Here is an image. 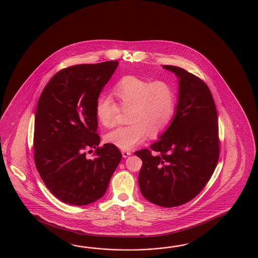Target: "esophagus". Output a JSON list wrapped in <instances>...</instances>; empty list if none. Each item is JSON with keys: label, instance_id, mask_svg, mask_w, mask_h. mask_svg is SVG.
I'll return each mask as SVG.
<instances>
[{"label": "esophagus", "instance_id": "1", "mask_svg": "<svg viewBox=\"0 0 258 258\" xmlns=\"http://www.w3.org/2000/svg\"><path fill=\"white\" fill-rule=\"evenodd\" d=\"M121 153H122V156H123V158H127L128 156H131L132 155V152L131 151H127V150H122L121 151Z\"/></svg>", "mask_w": 258, "mask_h": 258}]
</instances>
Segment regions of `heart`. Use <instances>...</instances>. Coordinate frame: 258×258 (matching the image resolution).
Instances as JSON below:
<instances>
[{
	"mask_svg": "<svg viewBox=\"0 0 258 258\" xmlns=\"http://www.w3.org/2000/svg\"><path fill=\"white\" fill-rule=\"evenodd\" d=\"M119 106L126 112L127 125L106 134L105 141L122 150H131L150 137H157L171 123L176 98L173 86L163 81L151 82L139 77L124 76L111 90ZM118 105L108 96L96 102V115L100 124L110 127L120 111Z\"/></svg>",
	"mask_w": 258,
	"mask_h": 258,
	"instance_id": "heart-1",
	"label": "heart"
}]
</instances>
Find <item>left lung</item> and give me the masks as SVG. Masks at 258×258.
Instances as JSON below:
<instances>
[{
  "instance_id": "obj_1",
  "label": "left lung",
  "mask_w": 258,
  "mask_h": 258,
  "mask_svg": "<svg viewBox=\"0 0 258 258\" xmlns=\"http://www.w3.org/2000/svg\"><path fill=\"white\" fill-rule=\"evenodd\" d=\"M178 80L177 103L166 131L150 147L135 155L143 160L140 190L163 208L184 205L199 195L219 159L218 115L207 84L174 66H162Z\"/></svg>"
}]
</instances>
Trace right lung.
I'll list each match as a JSON object with an SVG mask.
<instances>
[{
	"label": "right lung",
	"mask_w": 258,
	"mask_h": 258,
	"mask_svg": "<svg viewBox=\"0 0 258 258\" xmlns=\"http://www.w3.org/2000/svg\"><path fill=\"white\" fill-rule=\"evenodd\" d=\"M117 61L77 64L60 70L45 86L35 116L36 169L62 202L86 206L104 195L122 159L117 147H98L96 102ZM96 149L93 159L85 150Z\"/></svg>",
	"instance_id": "add662e5"
}]
</instances>
